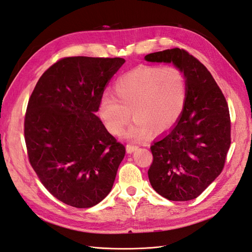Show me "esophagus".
I'll use <instances>...</instances> for the list:
<instances>
[{
	"mask_svg": "<svg viewBox=\"0 0 252 252\" xmlns=\"http://www.w3.org/2000/svg\"><path fill=\"white\" fill-rule=\"evenodd\" d=\"M137 146H134V145H126V152L127 153H133L135 150H137Z\"/></svg>",
	"mask_w": 252,
	"mask_h": 252,
	"instance_id": "34e87169",
	"label": "esophagus"
}]
</instances>
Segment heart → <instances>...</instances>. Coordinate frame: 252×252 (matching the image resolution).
I'll return each instance as SVG.
<instances>
[{
    "instance_id": "obj_1",
    "label": "heart",
    "mask_w": 252,
    "mask_h": 252,
    "mask_svg": "<svg viewBox=\"0 0 252 252\" xmlns=\"http://www.w3.org/2000/svg\"><path fill=\"white\" fill-rule=\"evenodd\" d=\"M188 80L175 66H139L114 84V95H102L99 116L109 133L124 131L131 117L134 124L125 136L144 140L150 131L164 133L175 126L188 100Z\"/></svg>"
}]
</instances>
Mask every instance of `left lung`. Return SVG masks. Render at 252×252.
I'll return each instance as SVG.
<instances>
[{"mask_svg": "<svg viewBox=\"0 0 252 252\" xmlns=\"http://www.w3.org/2000/svg\"><path fill=\"white\" fill-rule=\"evenodd\" d=\"M147 62L172 63L188 80V100L175 127L150 147L148 177L153 189L171 201L197 198L223 169L231 145L227 101L210 71L183 49L145 56Z\"/></svg>", "mask_w": 252, "mask_h": 252, "instance_id": "8db88e82", "label": "left lung"}]
</instances>
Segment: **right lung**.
<instances>
[{
	"label": "right lung",
	"instance_id": "1",
	"mask_svg": "<svg viewBox=\"0 0 252 252\" xmlns=\"http://www.w3.org/2000/svg\"><path fill=\"white\" fill-rule=\"evenodd\" d=\"M120 57H64L40 76L24 118L29 160L50 193L79 209L111 191L125 146L95 116Z\"/></svg>",
	"mask_w": 252,
	"mask_h": 252
}]
</instances>
